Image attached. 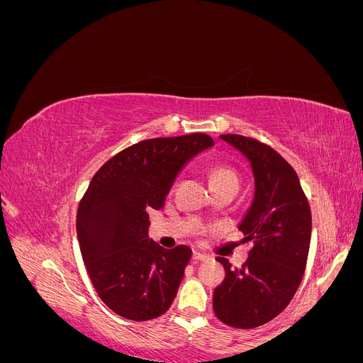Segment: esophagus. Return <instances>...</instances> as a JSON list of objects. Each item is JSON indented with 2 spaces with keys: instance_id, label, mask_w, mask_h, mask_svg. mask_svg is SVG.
Instances as JSON below:
<instances>
[{
  "instance_id": "obj_1",
  "label": "esophagus",
  "mask_w": 363,
  "mask_h": 363,
  "mask_svg": "<svg viewBox=\"0 0 363 363\" xmlns=\"http://www.w3.org/2000/svg\"><path fill=\"white\" fill-rule=\"evenodd\" d=\"M208 256L207 255H204V252H201V251H194V255H192V259L194 260H206Z\"/></svg>"
}]
</instances>
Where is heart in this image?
Segmentation results:
<instances>
[{
  "label": "heart",
  "instance_id": "1",
  "mask_svg": "<svg viewBox=\"0 0 363 363\" xmlns=\"http://www.w3.org/2000/svg\"><path fill=\"white\" fill-rule=\"evenodd\" d=\"M211 183L219 184V183H239L238 174L227 167H215L211 172Z\"/></svg>",
  "mask_w": 363,
  "mask_h": 363
}]
</instances>
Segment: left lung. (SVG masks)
Masks as SVG:
<instances>
[{"label": "left lung", "mask_w": 363, "mask_h": 363, "mask_svg": "<svg viewBox=\"0 0 363 363\" xmlns=\"http://www.w3.org/2000/svg\"><path fill=\"white\" fill-rule=\"evenodd\" d=\"M219 138L250 162L255 195L239 228L255 247L236 269L218 257L225 279L213 292V311L227 325L255 328L276 318L300 286L311 245V207L298 175L276 150L240 135Z\"/></svg>", "instance_id": "1"}]
</instances>
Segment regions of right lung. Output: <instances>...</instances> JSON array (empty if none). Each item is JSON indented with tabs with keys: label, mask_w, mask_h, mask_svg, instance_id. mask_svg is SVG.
Listing matches in <instances>:
<instances>
[{
	"label": "right lung",
	"mask_w": 363,
	"mask_h": 363,
	"mask_svg": "<svg viewBox=\"0 0 363 363\" xmlns=\"http://www.w3.org/2000/svg\"><path fill=\"white\" fill-rule=\"evenodd\" d=\"M212 147L204 133L142 140L92 177L77 211V236L95 291L119 316L147 321L171 307L192 250L150 239L148 212L160 211L186 164Z\"/></svg>",
	"instance_id": "add662e5"
}]
</instances>
